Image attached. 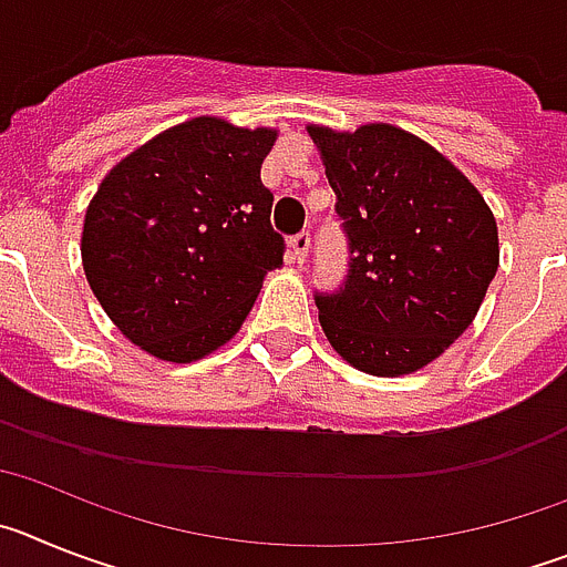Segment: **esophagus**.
Wrapping results in <instances>:
<instances>
[{
    "instance_id": "1",
    "label": "esophagus",
    "mask_w": 567,
    "mask_h": 567,
    "mask_svg": "<svg viewBox=\"0 0 567 567\" xmlns=\"http://www.w3.org/2000/svg\"><path fill=\"white\" fill-rule=\"evenodd\" d=\"M309 244H312L309 233H300L289 240V247H292V258L298 260V264H303V260L309 258Z\"/></svg>"
}]
</instances>
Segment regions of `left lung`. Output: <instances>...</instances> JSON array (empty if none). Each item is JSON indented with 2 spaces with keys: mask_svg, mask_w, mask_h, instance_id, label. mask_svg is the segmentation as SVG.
I'll return each mask as SVG.
<instances>
[{
  "mask_svg": "<svg viewBox=\"0 0 567 567\" xmlns=\"http://www.w3.org/2000/svg\"><path fill=\"white\" fill-rule=\"evenodd\" d=\"M349 235V278L318 295L334 352L374 378L420 372L471 327L499 267L483 193L420 135L307 124Z\"/></svg>",
  "mask_w": 567,
  "mask_h": 567,
  "instance_id": "left-lung-1",
  "label": "left lung"
}]
</instances>
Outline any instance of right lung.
<instances>
[{
	"instance_id": "obj_1",
	"label": "right lung",
	"mask_w": 567,
	"mask_h": 567,
	"mask_svg": "<svg viewBox=\"0 0 567 567\" xmlns=\"http://www.w3.org/2000/svg\"><path fill=\"white\" fill-rule=\"evenodd\" d=\"M275 127L195 115L113 164L90 198L82 267L115 329L150 358L195 363L247 320L284 238L260 164Z\"/></svg>"
}]
</instances>
